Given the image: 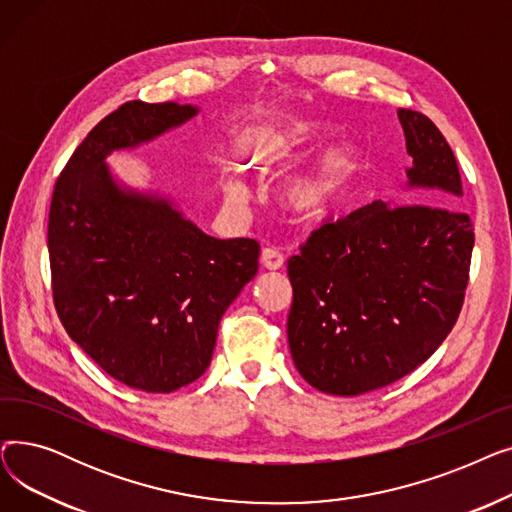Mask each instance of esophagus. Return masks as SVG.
Instances as JSON below:
<instances>
[{
  "instance_id": "obj_1",
  "label": "esophagus",
  "mask_w": 512,
  "mask_h": 512,
  "mask_svg": "<svg viewBox=\"0 0 512 512\" xmlns=\"http://www.w3.org/2000/svg\"><path fill=\"white\" fill-rule=\"evenodd\" d=\"M261 265L265 267V270H272V272L282 270L284 257H282V253H278L276 249H263V251H261Z\"/></svg>"
}]
</instances>
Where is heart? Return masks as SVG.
<instances>
[{"label": "heart", "instance_id": "b5f03b06", "mask_svg": "<svg viewBox=\"0 0 512 512\" xmlns=\"http://www.w3.org/2000/svg\"><path fill=\"white\" fill-rule=\"evenodd\" d=\"M330 132L326 122L294 120L278 122L263 132L253 155L261 172H276L299 164ZM363 168V151L351 141L342 139L321 151L311 164L290 176L282 186V205L299 220H324L351 191ZM226 197L234 205L249 201V188L238 176L226 180Z\"/></svg>", "mask_w": 512, "mask_h": 512}]
</instances>
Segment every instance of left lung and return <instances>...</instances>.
<instances>
[{
	"mask_svg": "<svg viewBox=\"0 0 512 512\" xmlns=\"http://www.w3.org/2000/svg\"><path fill=\"white\" fill-rule=\"evenodd\" d=\"M398 120L417 203L373 201L315 230L288 259L290 355L326 394L400 380L434 355L463 307L475 234L459 209V166L427 116L398 110Z\"/></svg>",
	"mask_w": 512,
	"mask_h": 512,
	"instance_id": "1",
	"label": "left lung"
}]
</instances>
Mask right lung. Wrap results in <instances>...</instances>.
Returning a JSON list of instances; mask_svg holds the SVG:
<instances>
[{"mask_svg": "<svg viewBox=\"0 0 512 512\" xmlns=\"http://www.w3.org/2000/svg\"><path fill=\"white\" fill-rule=\"evenodd\" d=\"M199 114L128 101L76 147L53 188L47 247L68 336L114 380L168 394L211 363L220 319L259 267V242L220 240L172 199L118 182L105 157Z\"/></svg>", "mask_w": 512, "mask_h": 512, "instance_id": "right-lung-1", "label": "right lung"}]
</instances>
